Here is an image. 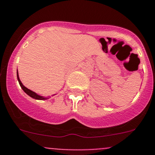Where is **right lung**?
Masks as SVG:
<instances>
[{"instance_id":"obj_1","label":"right lung","mask_w":155,"mask_h":155,"mask_svg":"<svg viewBox=\"0 0 155 155\" xmlns=\"http://www.w3.org/2000/svg\"><path fill=\"white\" fill-rule=\"evenodd\" d=\"M17 79H18V83H19L20 86H21V88H22V90L24 91L25 92L26 94H27L28 95H29L30 97H31L32 98H34V99H36V100H46L47 98L46 97H43L42 96H40V95L37 94L35 93V92L32 91L31 90H30V89L27 88L26 87H25L24 85H23V84L21 83V82L20 81L19 79V77H18V71H17Z\"/></svg>"}]
</instances>
